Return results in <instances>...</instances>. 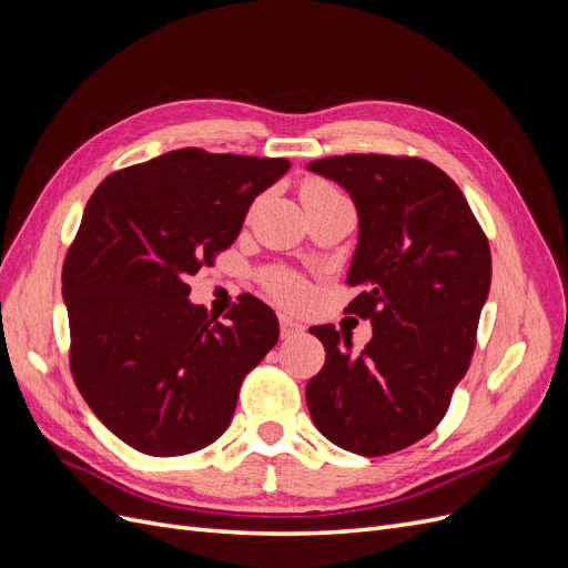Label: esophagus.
<instances>
[{"label": "esophagus", "instance_id": "obj_1", "mask_svg": "<svg viewBox=\"0 0 568 568\" xmlns=\"http://www.w3.org/2000/svg\"><path fill=\"white\" fill-rule=\"evenodd\" d=\"M280 332H282V338H294V336L305 332V326L301 322L284 315V317H280Z\"/></svg>", "mask_w": 568, "mask_h": 568}]
</instances>
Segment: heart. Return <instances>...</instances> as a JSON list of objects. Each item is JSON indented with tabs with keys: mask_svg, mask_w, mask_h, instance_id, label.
Instances as JSON below:
<instances>
[{
	"mask_svg": "<svg viewBox=\"0 0 568 568\" xmlns=\"http://www.w3.org/2000/svg\"><path fill=\"white\" fill-rule=\"evenodd\" d=\"M336 194H338L336 189L324 180H307L301 186L303 203H311V201L326 199V196H336ZM265 288L274 301L286 305V307H296L307 298L305 280L301 277V274L284 270V267H274L265 274Z\"/></svg>",
	"mask_w": 568,
	"mask_h": 568,
	"instance_id": "b5f03b06",
	"label": "heart"
}]
</instances>
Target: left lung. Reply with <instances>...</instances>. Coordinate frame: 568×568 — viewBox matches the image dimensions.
<instances>
[{
  "label": "left lung",
  "instance_id": "obj_1",
  "mask_svg": "<svg viewBox=\"0 0 568 568\" xmlns=\"http://www.w3.org/2000/svg\"><path fill=\"white\" fill-rule=\"evenodd\" d=\"M338 182L359 215L346 313L374 336L357 355L334 324L311 326L326 351L305 388L320 434L382 457L428 436L476 348L490 291V246L459 186L417 156L346 153L307 165Z\"/></svg>",
  "mask_w": 568,
  "mask_h": 568
}]
</instances>
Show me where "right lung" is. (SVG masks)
<instances>
[{
  "label": "right lung",
  "mask_w": 568,
  "mask_h": 568,
  "mask_svg": "<svg viewBox=\"0 0 568 568\" xmlns=\"http://www.w3.org/2000/svg\"><path fill=\"white\" fill-rule=\"evenodd\" d=\"M286 159L178 149L115 170L84 205L63 261L68 363L111 434L151 457L215 443L244 376L280 338L251 294L225 322L189 303V274L227 251Z\"/></svg>",
  "instance_id": "add662e5"
}]
</instances>
